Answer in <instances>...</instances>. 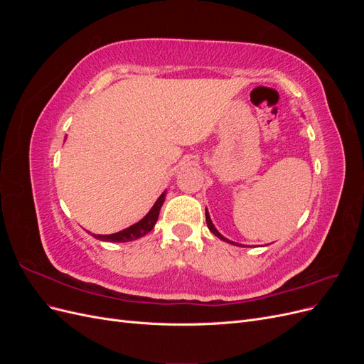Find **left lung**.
Segmentation results:
<instances>
[{"label":"left lung","instance_id":"1","mask_svg":"<svg viewBox=\"0 0 364 364\" xmlns=\"http://www.w3.org/2000/svg\"><path fill=\"white\" fill-rule=\"evenodd\" d=\"M205 215H206V225H208V228H209V230H211V232L217 237V238H220V240H223V241H226V243H229V245H234V246H241V245H238V243H235V241H230V240H228L226 237H223L222 234L218 232V230L215 229V226H214V223L211 222V217H209V213H208V209H205Z\"/></svg>","mask_w":364,"mask_h":364}]
</instances>
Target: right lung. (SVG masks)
Wrapping results in <instances>:
<instances>
[{"mask_svg": "<svg viewBox=\"0 0 364 364\" xmlns=\"http://www.w3.org/2000/svg\"><path fill=\"white\" fill-rule=\"evenodd\" d=\"M165 196H167V191H164L159 197L158 200L155 202V205L151 206L150 211L142 217L139 222L134 223L132 226L119 230V232L115 234H109V235H102V234H92L94 238L100 240V241H111V243H127V241H134L138 240L141 237H144L146 234H149L150 230L155 228L156 225V220L159 217V211H161V206L165 200Z\"/></svg>", "mask_w": 364, "mask_h": 364, "instance_id": "right-lung-1", "label": "right lung"}]
</instances>
